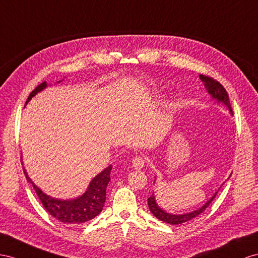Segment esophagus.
Listing matches in <instances>:
<instances>
[{
	"instance_id": "34e87169",
	"label": "esophagus",
	"mask_w": 258,
	"mask_h": 258,
	"mask_svg": "<svg viewBox=\"0 0 258 258\" xmlns=\"http://www.w3.org/2000/svg\"><path fill=\"white\" fill-rule=\"evenodd\" d=\"M132 164H133V167L135 169L140 170L145 166V159L142 156H136L135 158H133V160H132Z\"/></svg>"
}]
</instances>
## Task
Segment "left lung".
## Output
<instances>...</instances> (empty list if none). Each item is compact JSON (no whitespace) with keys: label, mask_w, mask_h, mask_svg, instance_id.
Returning a JSON list of instances; mask_svg holds the SVG:
<instances>
[{"label":"left lung","mask_w":258,"mask_h":258,"mask_svg":"<svg viewBox=\"0 0 258 258\" xmlns=\"http://www.w3.org/2000/svg\"><path fill=\"white\" fill-rule=\"evenodd\" d=\"M200 78H201V81L204 83L205 88H206V90L208 91V94L211 96V98L215 99V100H217V102L226 105V107L229 109L231 115H232V109H231L228 92L226 91V89L223 88V86L219 82H217V81H215V79H213L211 77H208V76L200 75ZM217 193L218 192H216L213 195V197H211L208 202L205 203L201 208H197L196 210H193V211H190V213H186V214H181L180 215V214L167 213L166 210H163L162 208H160L159 205L157 204L156 197H155L154 193L147 200L148 201V207L151 211V214H153L156 218H158L159 220H161L163 222L170 223V224H181V223L192 220L198 215H201L203 211L209 206V204L214 201V198L216 197Z\"/></svg>","instance_id":"obj_1"}]
</instances>
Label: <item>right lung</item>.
Wrapping results in <instances>:
<instances>
[{
  "label": "right lung",
  "mask_w": 258,
  "mask_h": 258,
  "mask_svg": "<svg viewBox=\"0 0 258 258\" xmlns=\"http://www.w3.org/2000/svg\"><path fill=\"white\" fill-rule=\"evenodd\" d=\"M62 82V81H60ZM57 82V83H60ZM47 82H43L38 87L30 92L29 97L27 98V104L32 97H35L38 92L42 91L47 88ZM24 169V173L26 179L31 184L32 187L36 190L39 200L42 203L43 207L48 213L55 218L56 220L63 223L70 224H79L87 222L94 219L96 216L101 213L103 209L105 202V189H107L108 183L110 182V172L112 166L105 168L100 173L97 174L94 179L89 183V185L86 189V192L72 200H60V198H54L42 192V189L39 188L32 180L28 176L27 171Z\"/></svg>",
  "instance_id": "add662e5"
}]
</instances>
